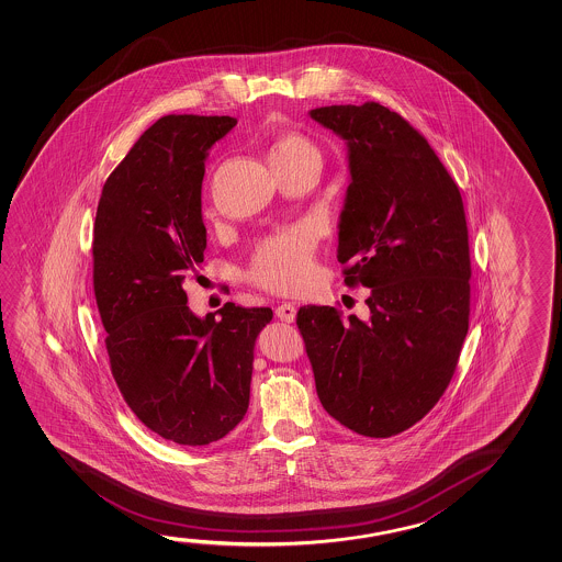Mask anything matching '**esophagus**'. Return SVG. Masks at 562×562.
Returning <instances> with one entry per match:
<instances>
[{"mask_svg": "<svg viewBox=\"0 0 562 562\" xmlns=\"http://www.w3.org/2000/svg\"><path fill=\"white\" fill-rule=\"evenodd\" d=\"M277 317L280 322L292 323L295 319L294 304H280L277 307Z\"/></svg>", "mask_w": 562, "mask_h": 562, "instance_id": "34e87169", "label": "esophagus"}]
</instances>
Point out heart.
I'll list each match as a JSON object with an SVG mask.
<instances>
[{
    "instance_id": "heart-1",
    "label": "heart",
    "mask_w": 562,
    "mask_h": 562,
    "mask_svg": "<svg viewBox=\"0 0 562 562\" xmlns=\"http://www.w3.org/2000/svg\"><path fill=\"white\" fill-rule=\"evenodd\" d=\"M319 162V150L300 133H284L270 148L272 168ZM315 237L307 227L284 231L262 240L250 260V278L272 292H297L313 274Z\"/></svg>"
}]
</instances>
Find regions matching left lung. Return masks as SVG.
Here are the masks:
<instances>
[{"instance_id":"obj_1","label":"left lung","mask_w":562,"mask_h":562,"mask_svg":"<svg viewBox=\"0 0 562 562\" xmlns=\"http://www.w3.org/2000/svg\"><path fill=\"white\" fill-rule=\"evenodd\" d=\"M312 120L347 143L339 217L345 284L370 288V317L304 305L297 329L325 412L386 439L424 419L469 333V229L459 186L424 135L380 103L327 105Z\"/></svg>"}]
</instances>
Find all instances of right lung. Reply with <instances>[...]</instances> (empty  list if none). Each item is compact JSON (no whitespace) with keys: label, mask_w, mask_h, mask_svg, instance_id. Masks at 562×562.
Returning a JSON list of instances; mask_svg holds the SVG:
<instances>
[{"label":"right lung","mask_w":562,"mask_h":562,"mask_svg":"<svg viewBox=\"0 0 562 562\" xmlns=\"http://www.w3.org/2000/svg\"><path fill=\"white\" fill-rule=\"evenodd\" d=\"M229 115H165L103 184L93 225V292L111 374L125 402L166 441L202 447L249 409L255 340L270 307L227 304L205 317L184 284L205 250L202 182Z\"/></svg>","instance_id":"add662e5"}]
</instances>
